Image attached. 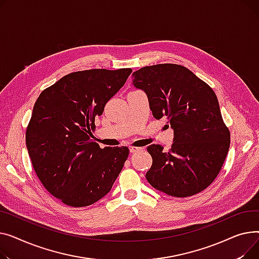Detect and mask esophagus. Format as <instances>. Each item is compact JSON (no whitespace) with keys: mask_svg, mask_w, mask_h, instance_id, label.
Listing matches in <instances>:
<instances>
[{"mask_svg":"<svg viewBox=\"0 0 259 259\" xmlns=\"http://www.w3.org/2000/svg\"><path fill=\"white\" fill-rule=\"evenodd\" d=\"M142 150V147H137V146H131L130 147V151L131 153H137V151Z\"/></svg>","mask_w":259,"mask_h":259,"instance_id":"1","label":"esophagus"}]
</instances>
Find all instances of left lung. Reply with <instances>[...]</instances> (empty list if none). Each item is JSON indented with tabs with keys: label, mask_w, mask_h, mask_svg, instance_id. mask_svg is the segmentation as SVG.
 I'll return each instance as SVG.
<instances>
[{
	"label": "left lung",
	"mask_w": 259,
	"mask_h": 259,
	"mask_svg": "<svg viewBox=\"0 0 259 259\" xmlns=\"http://www.w3.org/2000/svg\"><path fill=\"white\" fill-rule=\"evenodd\" d=\"M133 85L146 94L156 119L166 117L174 130L168 151L151 144L153 158L145 177L168 195L186 197L206 189L221 171L230 146L218 97L187 68L162 64L133 73Z\"/></svg>",
	"instance_id": "8db88e82"
}]
</instances>
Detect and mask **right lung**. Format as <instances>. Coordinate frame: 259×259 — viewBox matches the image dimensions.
I'll return each mask as SVG.
<instances>
[{
    "label": "right lung",
    "mask_w": 259,
    "mask_h": 259,
    "mask_svg": "<svg viewBox=\"0 0 259 259\" xmlns=\"http://www.w3.org/2000/svg\"><path fill=\"white\" fill-rule=\"evenodd\" d=\"M132 69L73 72L38 96L26 131L33 168L52 195L84 207L108 194L128 157L127 147L100 148L95 118L122 88Z\"/></svg>",
    "instance_id": "right-lung-1"
}]
</instances>
